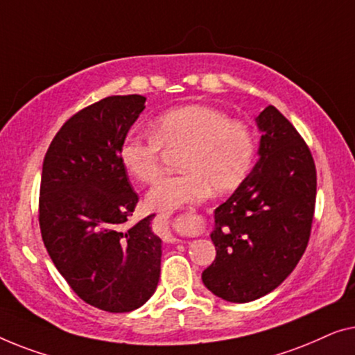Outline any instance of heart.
<instances>
[{"instance_id":"1","label":"heart","mask_w":355,"mask_h":355,"mask_svg":"<svg viewBox=\"0 0 355 355\" xmlns=\"http://www.w3.org/2000/svg\"><path fill=\"white\" fill-rule=\"evenodd\" d=\"M153 135L130 132L119 157L133 178L151 183L162 172V146L184 148L183 173L161 178L148 193V204L172 211L196 202L209 193L236 189L251 173L257 157V137L249 123L232 119L207 104H187L159 114Z\"/></svg>"}]
</instances>
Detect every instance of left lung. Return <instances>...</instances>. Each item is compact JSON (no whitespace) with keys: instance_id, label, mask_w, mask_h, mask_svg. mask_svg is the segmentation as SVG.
Listing matches in <instances>:
<instances>
[{"instance_id":"left-lung-1","label":"left lung","mask_w":355,"mask_h":355,"mask_svg":"<svg viewBox=\"0 0 355 355\" xmlns=\"http://www.w3.org/2000/svg\"><path fill=\"white\" fill-rule=\"evenodd\" d=\"M259 162L216 209V261L202 272L209 291L249 302L279 286L311 238L317 196L312 153L291 122L268 106L259 114Z\"/></svg>"}]
</instances>
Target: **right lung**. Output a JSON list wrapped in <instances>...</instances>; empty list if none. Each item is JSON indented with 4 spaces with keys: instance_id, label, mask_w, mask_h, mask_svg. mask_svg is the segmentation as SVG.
I'll list each match as a JSON object with an SVG mask.
<instances>
[{
    "instance_id": "add662e5",
    "label": "right lung",
    "mask_w": 355,
    "mask_h": 355,
    "mask_svg": "<svg viewBox=\"0 0 355 355\" xmlns=\"http://www.w3.org/2000/svg\"><path fill=\"white\" fill-rule=\"evenodd\" d=\"M139 94L107 96L69 119L43 159L38 222L44 248L73 293L106 312L141 307L161 277V238L138 202L119 148L144 109Z\"/></svg>"
}]
</instances>
